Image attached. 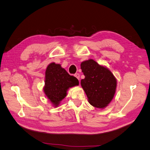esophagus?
Instances as JSON below:
<instances>
[{"label":"esophagus","mask_w":150,"mask_h":150,"mask_svg":"<svg viewBox=\"0 0 150 150\" xmlns=\"http://www.w3.org/2000/svg\"><path fill=\"white\" fill-rule=\"evenodd\" d=\"M74 76L76 77V78L78 79V80H79V77H80V75H79V73H76L75 74H74Z\"/></svg>","instance_id":"obj_1"}]
</instances>
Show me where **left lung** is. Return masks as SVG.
I'll return each mask as SVG.
<instances>
[{
    "mask_svg": "<svg viewBox=\"0 0 150 150\" xmlns=\"http://www.w3.org/2000/svg\"><path fill=\"white\" fill-rule=\"evenodd\" d=\"M81 69L85 76L81 84L89 103L98 108L107 106L114 97L116 88V80L112 72L93 59L83 62Z\"/></svg>",
    "mask_w": 150,
    "mask_h": 150,
    "instance_id": "left-lung-1",
    "label": "left lung"
}]
</instances>
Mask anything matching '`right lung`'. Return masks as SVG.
<instances>
[{"label":"right lung","mask_w":150,"mask_h":150,"mask_svg":"<svg viewBox=\"0 0 150 150\" xmlns=\"http://www.w3.org/2000/svg\"><path fill=\"white\" fill-rule=\"evenodd\" d=\"M78 84V79L68 74L60 64L52 62L47 66L44 91L53 105L57 106L66 96L67 90Z\"/></svg>","instance_id":"add662e5"}]
</instances>
